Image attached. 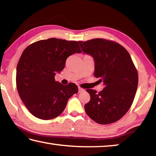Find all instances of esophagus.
<instances>
[{
  "label": "esophagus",
  "instance_id": "obj_1",
  "mask_svg": "<svg viewBox=\"0 0 156 156\" xmlns=\"http://www.w3.org/2000/svg\"><path fill=\"white\" fill-rule=\"evenodd\" d=\"M84 90L83 89H82V88H80V87H78V91H79V93H80V92H83V91H84Z\"/></svg>",
  "mask_w": 156,
  "mask_h": 156
}]
</instances>
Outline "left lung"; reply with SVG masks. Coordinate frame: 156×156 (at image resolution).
<instances>
[{
  "label": "left lung",
  "mask_w": 156,
  "mask_h": 156,
  "mask_svg": "<svg viewBox=\"0 0 156 156\" xmlns=\"http://www.w3.org/2000/svg\"><path fill=\"white\" fill-rule=\"evenodd\" d=\"M78 43L84 54L93 57L94 76L105 85L98 94L87 89L91 98L84 105L86 113L101 125L115 122L128 112L138 88V72L130 55L120 44L105 39Z\"/></svg>",
  "instance_id": "obj_1"
}]
</instances>
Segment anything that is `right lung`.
<instances>
[{
	"label": "right lung",
	"mask_w": 156,
	"mask_h": 156,
	"mask_svg": "<svg viewBox=\"0 0 156 156\" xmlns=\"http://www.w3.org/2000/svg\"><path fill=\"white\" fill-rule=\"evenodd\" d=\"M76 53H81L77 42L55 38L35 42L23 51L16 68V86L23 103L35 117H57L78 93L75 84L63 85L54 78L65 68L67 58Z\"/></svg>",
	"instance_id": "obj_1"
}]
</instances>
